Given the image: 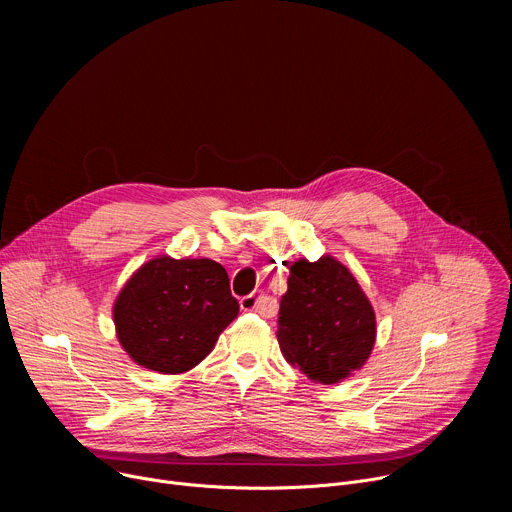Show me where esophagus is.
<instances>
[{"label": "esophagus", "mask_w": 512, "mask_h": 512, "mask_svg": "<svg viewBox=\"0 0 512 512\" xmlns=\"http://www.w3.org/2000/svg\"><path fill=\"white\" fill-rule=\"evenodd\" d=\"M241 310L245 312H267L269 310V302H267V296H263L261 291H253V294L241 298Z\"/></svg>", "instance_id": "esophagus-1"}]
</instances>
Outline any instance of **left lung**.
I'll return each instance as SVG.
<instances>
[{
  "mask_svg": "<svg viewBox=\"0 0 512 512\" xmlns=\"http://www.w3.org/2000/svg\"><path fill=\"white\" fill-rule=\"evenodd\" d=\"M277 324L285 360L322 385L340 383L362 369L377 338L369 298L348 267L330 255L289 267Z\"/></svg>",
  "mask_w": 512,
  "mask_h": 512,
  "instance_id": "8db88e82",
  "label": "left lung"
}]
</instances>
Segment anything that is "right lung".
Masks as SVG:
<instances>
[{
  "label": "right lung",
  "mask_w": 512,
  "mask_h": 512,
  "mask_svg": "<svg viewBox=\"0 0 512 512\" xmlns=\"http://www.w3.org/2000/svg\"><path fill=\"white\" fill-rule=\"evenodd\" d=\"M237 314L221 263L170 255L143 263L113 304L123 350L139 367L162 375L194 369Z\"/></svg>",
  "instance_id": "right-lung-1"
}]
</instances>
